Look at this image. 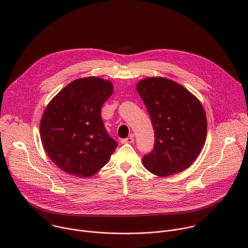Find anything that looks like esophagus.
Masks as SVG:
<instances>
[{
	"label": "esophagus",
	"mask_w": 248,
	"mask_h": 248,
	"mask_svg": "<svg viewBox=\"0 0 248 248\" xmlns=\"http://www.w3.org/2000/svg\"><path fill=\"white\" fill-rule=\"evenodd\" d=\"M133 141H134L133 136H128V137H126V138L122 139V140H121V142H122L123 144H125V143H132Z\"/></svg>",
	"instance_id": "obj_1"
}]
</instances>
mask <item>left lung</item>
Masks as SVG:
<instances>
[{"instance_id": "obj_1", "label": "left lung", "mask_w": 248, "mask_h": 248, "mask_svg": "<svg viewBox=\"0 0 248 248\" xmlns=\"http://www.w3.org/2000/svg\"><path fill=\"white\" fill-rule=\"evenodd\" d=\"M136 88L155 130L153 150L142 159L144 167L159 176L187 169L206 138L207 120L201 103L179 83L163 78L143 79Z\"/></svg>"}]
</instances>
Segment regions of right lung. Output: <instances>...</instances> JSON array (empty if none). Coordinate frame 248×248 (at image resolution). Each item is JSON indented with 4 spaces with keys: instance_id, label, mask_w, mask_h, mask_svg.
Here are the masks:
<instances>
[{
    "instance_id": "add662e5",
    "label": "right lung",
    "mask_w": 248,
    "mask_h": 248,
    "mask_svg": "<svg viewBox=\"0 0 248 248\" xmlns=\"http://www.w3.org/2000/svg\"><path fill=\"white\" fill-rule=\"evenodd\" d=\"M113 84L90 77L66 85L49 103L42 116V144L63 171L88 178L107 164L118 143L105 128L101 109Z\"/></svg>"
}]
</instances>
